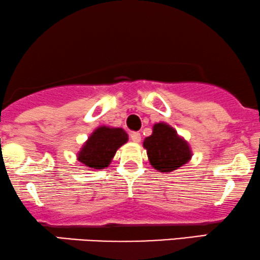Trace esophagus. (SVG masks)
<instances>
[{"instance_id": "esophagus-1", "label": "esophagus", "mask_w": 260, "mask_h": 260, "mask_svg": "<svg viewBox=\"0 0 260 260\" xmlns=\"http://www.w3.org/2000/svg\"><path fill=\"white\" fill-rule=\"evenodd\" d=\"M130 139L133 140V142L139 143L140 141H141V134H140V133H131L130 134Z\"/></svg>"}]
</instances>
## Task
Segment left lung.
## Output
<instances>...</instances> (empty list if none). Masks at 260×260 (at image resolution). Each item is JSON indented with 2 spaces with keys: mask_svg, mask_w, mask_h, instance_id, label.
Here are the masks:
<instances>
[{
  "mask_svg": "<svg viewBox=\"0 0 260 260\" xmlns=\"http://www.w3.org/2000/svg\"><path fill=\"white\" fill-rule=\"evenodd\" d=\"M143 148L147 151L151 166L159 173H172L187 164L192 158L188 142L172 125L163 121L153 125L152 135L143 140Z\"/></svg>",
  "mask_w": 260,
  "mask_h": 260,
  "instance_id": "left-lung-1",
  "label": "left lung"
}]
</instances>
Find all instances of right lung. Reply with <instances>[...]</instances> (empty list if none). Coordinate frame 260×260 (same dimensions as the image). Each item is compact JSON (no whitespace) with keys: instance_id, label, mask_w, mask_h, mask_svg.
<instances>
[{"instance_id":"1","label":"right lung","mask_w":260,"mask_h":260,"mask_svg":"<svg viewBox=\"0 0 260 260\" xmlns=\"http://www.w3.org/2000/svg\"><path fill=\"white\" fill-rule=\"evenodd\" d=\"M127 140L129 136L121 127L101 125L91 133L76 157L84 167L90 169H105Z\"/></svg>"}]
</instances>
